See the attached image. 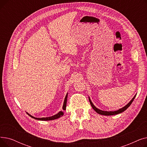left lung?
I'll return each instance as SVG.
<instances>
[{"label":"left lung","instance_id":"1","mask_svg":"<svg viewBox=\"0 0 147 147\" xmlns=\"http://www.w3.org/2000/svg\"><path fill=\"white\" fill-rule=\"evenodd\" d=\"M136 95H135L134 96V97L132 99V100H131V101H130L126 105H125V107H123V108H121V109H119V110H117V111H102V110H99V109H97V108L93 104V103L92 102L91 100H90V99L89 97V102H90V104L92 107L93 108V109H94L97 113H98L99 114H101V115H112L118 114H119V113H122V112H123V111H125L127 109V108L131 105V104L132 103V102L134 101V99H135Z\"/></svg>","mask_w":147,"mask_h":147}]
</instances>
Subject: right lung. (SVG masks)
<instances>
[{
    "label": "right lung",
    "instance_id": "right-lung-1",
    "mask_svg": "<svg viewBox=\"0 0 147 147\" xmlns=\"http://www.w3.org/2000/svg\"><path fill=\"white\" fill-rule=\"evenodd\" d=\"M67 96H68V94H67L65 99H64V104H63V109L64 110H65L66 109V105H67ZM27 114H28L31 117H32L36 120H45V121H47V120H55L59 118L60 117L63 116L64 115V113L63 111H59L58 113H57V114L53 115V116L51 117H42V118H37V117H34L33 116H32V115L29 114L28 113H27Z\"/></svg>",
    "mask_w": 147,
    "mask_h": 147
}]
</instances>
